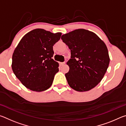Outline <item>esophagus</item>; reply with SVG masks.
Segmentation results:
<instances>
[{
    "label": "esophagus",
    "mask_w": 126,
    "mask_h": 126,
    "mask_svg": "<svg viewBox=\"0 0 126 126\" xmlns=\"http://www.w3.org/2000/svg\"><path fill=\"white\" fill-rule=\"evenodd\" d=\"M65 62H60V65H63L64 64H65Z\"/></svg>",
    "instance_id": "34e87169"
}]
</instances>
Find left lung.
I'll return each mask as SVG.
<instances>
[{"label": "left lung", "instance_id": "1", "mask_svg": "<svg viewBox=\"0 0 126 126\" xmlns=\"http://www.w3.org/2000/svg\"><path fill=\"white\" fill-rule=\"evenodd\" d=\"M71 50L67 62L69 71L65 74L74 90H91L101 82L109 65L110 59L104 42L96 34L84 29H76L61 37Z\"/></svg>", "mask_w": 126, "mask_h": 126}]
</instances>
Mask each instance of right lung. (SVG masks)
Here are the masks:
<instances>
[{"instance_id": "obj_1", "label": "right lung", "mask_w": 126, "mask_h": 126, "mask_svg": "<svg viewBox=\"0 0 126 126\" xmlns=\"http://www.w3.org/2000/svg\"><path fill=\"white\" fill-rule=\"evenodd\" d=\"M62 33L35 29L27 33L14 49L12 68L21 83L30 90L42 92L52 86L59 63L52 58L53 47Z\"/></svg>"}]
</instances>
